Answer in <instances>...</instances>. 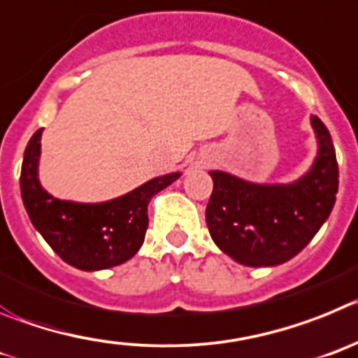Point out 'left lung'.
<instances>
[{
    "mask_svg": "<svg viewBox=\"0 0 358 358\" xmlns=\"http://www.w3.org/2000/svg\"><path fill=\"white\" fill-rule=\"evenodd\" d=\"M312 127L320 151L310 171L291 185H257L212 171L207 227L219 250L250 267L287 262L312 241L330 215L339 167L330 131L317 115Z\"/></svg>",
    "mask_w": 358,
    "mask_h": 358,
    "instance_id": "1",
    "label": "left lung"
}]
</instances>
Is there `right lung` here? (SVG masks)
<instances>
[{
	"mask_svg": "<svg viewBox=\"0 0 358 358\" xmlns=\"http://www.w3.org/2000/svg\"><path fill=\"white\" fill-rule=\"evenodd\" d=\"M43 128L31 135L21 167V196L30 221L64 262L82 271L119 266L139 251L148 230V203L180 173L159 176L105 203L53 198L37 178Z\"/></svg>",
	"mask_w": 358,
	"mask_h": 358,
	"instance_id": "right-lung-1",
	"label": "right lung"
}]
</instances>
